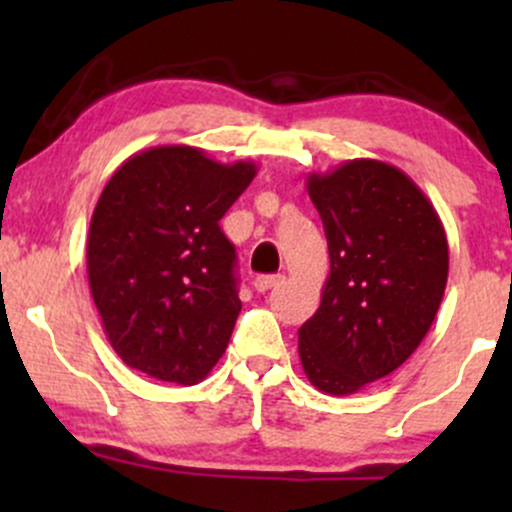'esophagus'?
Here are the masks:
<instances>
[{
    "instance_id": "obj_1",
    "label": "esophagus",
    "mask_w": 512,
    "mask_h": 512,
    "mask_svg": "<svg viewBox=\"0 0 512 512\" xmlns=\"http://www.w3.org/2000/svg\"><path fill=\"white\" fill-rule=\"evenodd\" d=\"M276 284H281V274H260V276H255V281H252L255 291H260V293L274 289Z\"/></svg>"
}]
</instances>
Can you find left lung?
Returning <instances> with one entry per match:
<instances>
[{
	"mask_svg": "<svg viewBox=\"0 0 512 512\" xmlns=\"http://www.w3.org/2000/svg\"><path fill=\"white\" fill-rule=\"evenodd\" d=\"M330 276L317 313L298 330L308 380L354 395L414 354L448 284V238L416 182L390 163L354 158L308 175Z\"/></svg>",
	"mask_w": 512,
	"mask_h": 512,
	"instance_id": "obj_1",
	"label": "left lung"
}]
</instances>
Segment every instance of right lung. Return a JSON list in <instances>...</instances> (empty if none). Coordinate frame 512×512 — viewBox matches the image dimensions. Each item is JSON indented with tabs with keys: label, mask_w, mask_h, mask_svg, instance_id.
I'll use <instances>...</instances> for the list:
<instances>
[{
	"label": "right lung",
	"mask_w": 512,
	"mask_h": 512,
	"mask_svg": "<svg viewBox=\"0 0 512 512\" xmlns=\"http://www.w3.org/2000/svg\"><path fill=\"white\" fill-rule=\"evenodd\" d=\"M257 175L185 144L127 158L91 216V296L115 354L156 380L195 385L240 313L236 248L219 221Z\"/></svg>",
	"instance_id": "right-lung-1"
}]
</instances>
